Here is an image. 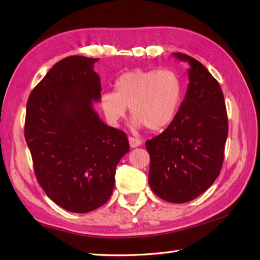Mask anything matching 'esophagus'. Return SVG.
<instances>
[{
	"instance_id": "esophagus-1",
	"label": "esophagus",
	"mask_w": 260,
	"mask_h": 260,
	"mask_svg": "<svg viewBox=\"0 0 260 260\" xmlns=\"http://www.w3.org/2000/svg\"><path fill=\"white\" fill-rule=\"evenodd\" d=\"M129 144L131 148H136V147H139L141 145V140L134 138V137H130L129 138Z\"/></svg>"
}]
</instances>
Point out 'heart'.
I'll return each instance as SVG.
<instances>
[{
	"mask_svg": "<svg viewBox=\"0 0 260 260\" xmlns=\"http://www.w3.org/2000/svg\"><path fill=\"white\" fill-rule=\"evenodd\" d=\"M181 97L182 81L174 70L134 69L116 78L114 91L102 92L100 106L112 125L119 124L130 107L135 128L157 131L174 120Z\"/></svg>",
	"mask_w": 260,
	"mask_h": 260,
	"instance_id": "1",
	"label": "heart"
}]
</instances>
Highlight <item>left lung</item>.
Masks as SVG:
<instances>
[{"instance_id": "obj_1", "label": "left lung", "mask_w": 260, "mask_h": 260, "mask_svg": "<svg viewBox=\"0 0 260 260\" xmlns=\"http://www.w3.org/2000/svg\"><path fill=\"white\" fill-rule=\"evenodd\" d=\"M189 84L174 120L146 141L150 155L148 182L159 198L182 204L204 193L216 180L228 138V115L217 80L202 63L182 53Z\"/></svg>"}]
</instances>
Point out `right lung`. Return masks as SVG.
Returning <instances> with one entry per match:
<instances>
[{
	"instance_id": "right-lung-1",
	"label": "right lung",
	"mask_w": 260,
	"mask_h": 260,
	"mask_svg": "<svg viewBox=\"0 0 260 260\" xmlns=\"http://www.w3.org/2000/svg\"><path fill=\"white\" fill-rule=\"evenodd\" d=\"M97 58L73 55L57 62L27 102L24 137L47 197L71 213L103 206L113 192L115 169L129 151L123 131L105 124Z\"/></svg>"
}]
</instances>
